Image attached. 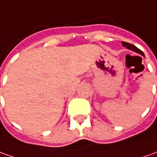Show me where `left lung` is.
<instances>
[{
	"instance_id": "1",
	"label": "left lung",
	"mask_w": 157,
	"mask_h": 157,
	"mask_svg": "<svg viewBox=\"0 0 157 157\" xmlns=\"http://www.w3.org/2000/svg\"><path fill=\"white\" fill-rule=\"evenodd\" d=\"M122 45L124 46V47H126L127 48H128V49H130V50H132V51H134V52H138V53H140V54H141V55H144V52L140 50V49H139L138 48H136L134 45H132L130 44V43H128V42H125V41H122Z\"/></svg>"
}]
</instances>
